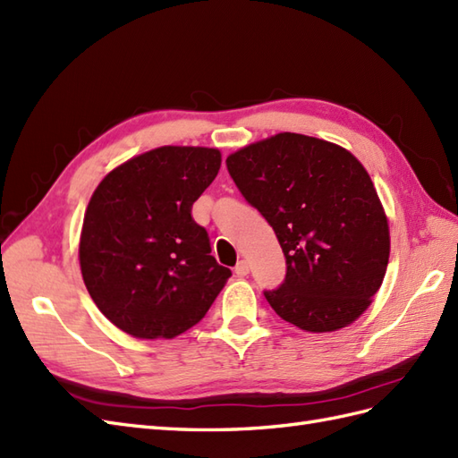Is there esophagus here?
<instances>
[{
	"mask_svg": "<svg viewBox=\"0 0 458 458\" xmlns=\"http://www.w3.org/2000/svg\"><path fill=\"white\" fill-rule=\"evenodd\" d=\"M249 262L247 260H241L237 266H235V274L239 276V277H242V276H247L249 274Z\"/></svg>",
	"mask_w": 458,
	"mask_h": 458,
	"instance_id": "obj_1",
	"label": "esophagus"
}]
</instances>
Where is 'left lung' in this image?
Listing matches in <instances>:
<instances>
[{
    "mask_svg": "<svg viewBox=\"0 0 458 458\" xmlns=\"http://www.w3.org/2000/svg\"><path fill=\"white\" fill-rule=\"evenodd\" d=\"M227 171L284 250L285 280L264 292L276 315L307 332L363 315L390 252L388 221L363 165L336 143L284 131L229 155Z\"/></svg>",
    "mask_w": 458,
    "mask_h": 458,
    "instance_id": "8db88e82",
    "label": "left lung"
}]
</instances>
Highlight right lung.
<instances>
[{
  "label": "right lung",
  "instance_id": "add662e5",
  "mask_svg": "<svg viewBox=\"0 0 458 458\" xmlns=\"http://www.w3.org/2000/svg\"><path fill=\"white\" fill-rule=\"evenodd\" d=\"M219 166L217 149L165 145L116 166L93 192L80 241L83 282L130 336L174 338L192 328L231 277L192 217Z\"/></svg>",
  "mask_w": 458,
  "mask_h": 458
}]
</instances>
